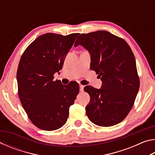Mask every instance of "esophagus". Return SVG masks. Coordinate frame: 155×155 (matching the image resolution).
<instances>
[{
	"mask_svg": "<svg viewBox=\"0 0 155 155\" xmlns=\"http://www.w3.org/2000/svg\"><path fill=\"white\" fill-rule=\"evenodd\" d=\"M83 88H84V85H80V91H81V92H82V91H84Z\"/></svg>",
	"mask_w": 155,
	"mask_h": 155,
	"instance_id": "34e87169",
	"label": "esophagus"
}]
</instances>
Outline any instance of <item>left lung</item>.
I'll use <instances>...</instances> for the list:
<instances>
[{
  "mask_svg": "<svg viewBox=\"0 0 155 155\" xmlns=\"http://www.w3.org/2000/svg\"><path fill=\"white\" fill-rule=\"evenodd\" d=\"M81 45L90 53V69L103 81L101 89L90 85L86 114L91 122L111 127L121 122L132 109L140 88L135 59L124 39L106 31L81 34L74 46Z\"/></svg>",
  "mask_w": 155,
  "mask_h": 155,
  "instance_id": "8db88e82",
  "label": "left lung"
}]
</instances>
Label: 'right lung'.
Returning a JSON list of instances; mask_svg holds the SVG:
<instances>
[{"instance_id":"1","label":"right lung","mask_w":155,"mask_h":155,"mask_svg":"<svg viewBox=\"0 0 155 155\" xmlns=\"http://www.w3.org/2000/svg\"><path fill=\"white\" fill-rule=\"evenodd\" d=\"M78 35L44 34L29 44L20 58L18 95L28 118L41 130L63 127L79 92L75 81L64 85L59 80L53 81L54 74L62 69L65 57Z\"/></svg>"}]
</instances>
